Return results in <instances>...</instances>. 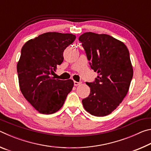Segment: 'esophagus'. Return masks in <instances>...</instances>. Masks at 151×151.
<instances>
[{
    "label": "esophagus",
    "mask_w": 151,
    "mask_h": 151,
    "mask_svg": "<svg viewBox=\"0 0 151 151\" xmlns=\"http://www.w3.org/2000/svg\"><path fill=\"white\" fill-rule=\"evenodd\" d=\"M81 84V82H76V81L74 82V85H75V86H78L80 85Z\"/></svg>",
    "instance_id": "1"
}]
</instances>
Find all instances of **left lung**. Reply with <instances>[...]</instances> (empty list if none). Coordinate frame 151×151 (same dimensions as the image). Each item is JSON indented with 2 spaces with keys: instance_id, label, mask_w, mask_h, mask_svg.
Segmentation results:
<instances>
[{
  "instance_id": "obj_1",
  "label": "left lung",
  "mask_w": 151,
  "mask_h": 151,
  "mask_svg": "<svg viewBox=\"0 0 151 151\" xmlns=\"http://www.w3.org/2000/svg\"><path fill=\"white\" fill-rule=\"evenodd\" d=\"M79 41L98 76L88 97L83 99L85 109L92 115L104 116L114 111L127 94L133 76L129 50L123 42L105 34L88 32Z\"/></svg>"
}]
</instances>
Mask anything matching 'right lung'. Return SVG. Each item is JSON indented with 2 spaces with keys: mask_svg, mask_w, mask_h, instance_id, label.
<instances>
[{
  "mask_svg": "<svg viewBox=\"0 0 151 151\" xmlns=\"http://www.w3.org/2000/svg\"><path fill=\"white\" fill-rule=\"evenodd\" d=\"M75 38L70 33L46 32L28 40L22 47L17 63L19 87L24 98L40 113L58 111L72 91L73 80L55 79L51 75L63 63L64 50Z\"/></svg>",
  "mask_w": 151,
  "mask_h": 151,
  "instance_id": "1",
  "label": "right lung"
}]
</instances>
